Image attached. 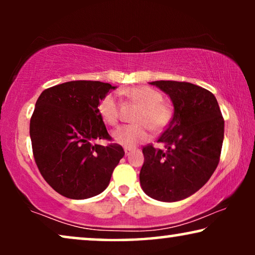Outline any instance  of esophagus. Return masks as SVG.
<instances>
[{"label": "esophagus", "instance_id": "obj_1", "mask_svg": "<svg viewBox=\"0 0 255 255\" xmlns=\"http://www.w3.org/2000/svg\"><path fill=\"white\" fill-rule=\"evenodd\" d=\"M124 151H125V155H130L132 152H133V148H130V147H125L124 148Z\"/></svg>", "mask_w": 255, "mask_h": 255}]
</instances>
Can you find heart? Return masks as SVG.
<instances>
[{
	"label": "heart",
	"mask_w": 255,
	"mask_h": 255,
	"mask_svg": "<svg viewBox=\"0 0 255 255\" xmlns=\"http://www.w3.org/2000/svg\"><path fill=\"white\" fill-rule=\"evenodd\" d=\"M131 102L137 104L139 110L134 117L133 125H124L113 133L117 144L125 147L144 142L149 138V128L153 131H162L168 127L173 117V108L162 101V94L152 87L140 86L122 90ZM99 114L104 123L116 127L121 117V106L116 95L107 94L99 103Z\"/></svg>",
	"instance_id": "1"
}]
</instances>
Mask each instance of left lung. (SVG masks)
Instances as JSON below:
<instances>
[{"label":"left lung","instance_id":"8db88e82","mask_svg":"<svg viewBox=\"0 0 255 255\" xmlns=\"http://www.w3.org/2000/svg\"><path fill=\"white\" fill-rule=\"evenodd\" d=\"M172 100L174 115L158 139L165 148L142 147V190L161 202L189 197L217 168L224 139V118L214 94L189 82L154 81Z\"/></svg>","mask_w":255,"mask_h":255}]
</instances>
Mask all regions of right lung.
Masks as SVG:
<instances>
[{"instance_id": "add662e5", "label": "right lung", "mask_w": 255, "mask_h": 255, "mask_svg": "<svg viewBox=\"0 0 255 255\" xmlns=\"http://www.w3.org/2000/svg\"><path fill=\"white\" fill-rule=\"evenodd\" d=\"M110 83L69 81L45 89L30 121L34 161L45 181L62 196L85 200L96 196L110 182L115 167L124 156L99 114V103Z\"/></svg>"}]
</instances>
